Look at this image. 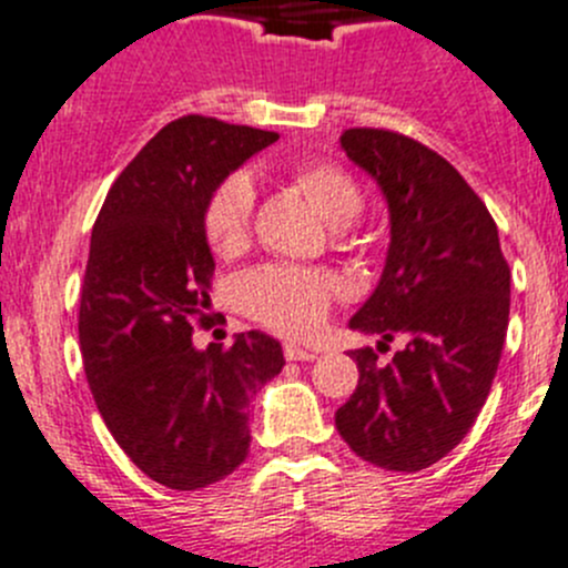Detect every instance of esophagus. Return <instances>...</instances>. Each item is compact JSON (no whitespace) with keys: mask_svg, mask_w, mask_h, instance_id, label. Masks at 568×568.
Masks as SVG:
<instances>
[{"mask_svg":"<svg viewBox=\"0 0 568 568\" xmlns=\"http://www.w3.org/2000/svg\"><path fill=\"white\" fill-rule=\"evenodd\" d=\"M283 356L288 358V362H314L316 353L308 347H300V344H285Z\"/></svg>","mask_w":568,"mask_h":568,"instance_id":"obj_1","label":"esophagus"}]
</instances>
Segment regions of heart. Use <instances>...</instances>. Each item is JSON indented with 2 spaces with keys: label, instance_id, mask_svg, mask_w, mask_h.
<instances>
[{
  "label": "heart",
  "instance_id": "1",
  "mask_svg": "<svg viewBox=\"0 0 568 568\" xmlns=\"http://www.w3.org/2000/svg\"><path fill=\"white\" fill-rule=\"evenodd\" d=\"M294 182L331 224H349L362 212L364 199L356 179L333 162H305ZM254 212V187L246 173H230L215 184L204 204L201 226L210 248L221 257H235L248 246ZM342 294L336 274L325 268L277 266L266 263L237 280V305L260 325L285 336H308Z\"/></svg>",
  "mask_w": 568,
  "mask_h": 568
}]
</instances>
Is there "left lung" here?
Here are the masks:
<instances>
[{
    "instance_id": "obj_1",
    "label": "left lung",
    "mask_w": 568,
    "mask_h": 568,
    "mask_svg": "<svg viewBox=\"0 0 568 568\" xmlns=\"http://www.w3.org/2000/svg\"><path fill=\"white\" fill-rule=\"evenodd\" d=\"M347 156L389 204V252L349 327L378 333V349L406 338L381 367L373 347L353 349L358 386L336 428L362 459L386 470L428 468L454 452L487 400L507 322L510 266L485 201L452 162L406 134L347 129Z\"/></svg>"
}]
</instances>
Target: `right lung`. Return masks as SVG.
I'll list each match as a JSON object with an SVG mask.
<instances>
[{"label":"right lung","instance_id":"obj_1","mask_svg":"<svg viewBox=\"0 0 568 568\" xmlns=\"http://www.w3.org/2000/svg\"><path fill=\"white\" fill-rule=\"evenodd\" d=\"M277 136L179 116L116 176L94 221L78 314L89 389L131 463L171 490H199L246 459L248 400L285 364L260 331L232 347L193 344L215 272L206 199Z\"/></svg>","mask_w":568,"mask_h":568}]
</instances>
